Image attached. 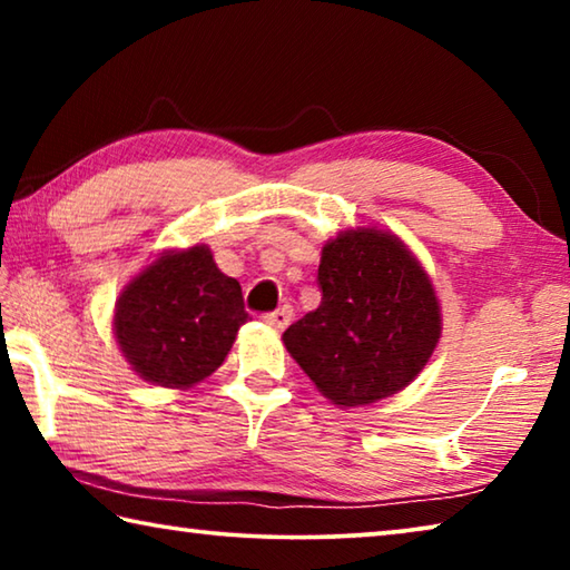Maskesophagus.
I'll return each instance as SVG.
<instances>
[{
    "label": "esophagus",
    "mask_w": 570,
    "mask_h": 570,
    "mask_svg": "<svg viewBox=\"0 0 570 570\" xmlns=\"http://www.w3.org/2000/svg\"><path fill=\"white\" fill-rule=\"evenodd\" d=\"M292 316H294V308L292 306H282V308H276V312L266 314L264 322L268 326H274V330L282 332V330H286V326H288V322H292Z\"/></svg>",
    "instance_id": "34e87169"
}]
</instances>
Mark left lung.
<instances>
[{
  "label": "left lung",
  "mask_w": 570,
  "mask_h": 570,
  "mask_svg": "<svg viewBox=\"0 0 570 570\" xmlns=\"http://www.w3.org/2000/svg\"><path fill=\"white\" fill-rule=\"evenodd\" d=\"M322 304L284 344L326 400L362 407L417 377L442 332L440 302L412 250L390 230H344L322 250Z\"/></svg>",
  "instance_id": "8db88e82"
}]
</instances>
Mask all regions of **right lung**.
Returning <instances> with one entry per match:
<instances>
[{
    "instance_id": "1",
    "label": "right lung",
    "mask_w": 570,
    "mask_h": 570,
    "mask_svg": "<svg viewBox=\"0 0 570 570\" xmlns=\"http://www.w3.org/2000/svg\"><path fill=\"white\" fill-rule=\"evenodd\" d=\"M246 322L240 284L208 246H190L163 254L122 288L112 332L142 380L186 390L224 364Z\"/></svg>"
}]
</instances>
